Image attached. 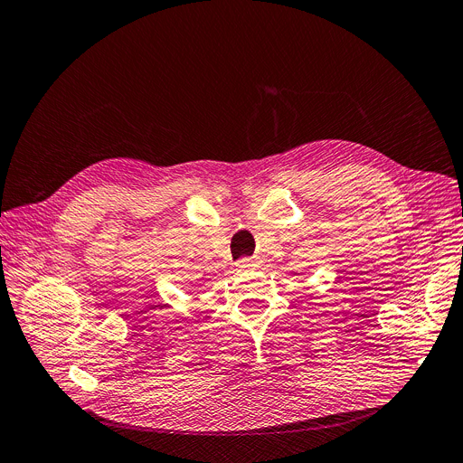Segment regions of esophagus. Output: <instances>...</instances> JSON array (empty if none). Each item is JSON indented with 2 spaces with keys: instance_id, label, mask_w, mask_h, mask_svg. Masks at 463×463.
<instances>
[{
  "instance_id": "34e87169",
  "label": "esophagus",
  "mask_w": 463,
  "mask_h": 463,
  "mask_svg": "<svg viewBox=\"0 0 463 463\" xmlns=\"http://www.w3.org/2000/svg\"><path fill=\"white\" fill-rule=\"evenodd\" d=\"M251 264H253V260L248 259V257H243V259H240V260L236 262L238 268H248V266H251Z\"/></svg>"
}]
</instances>
